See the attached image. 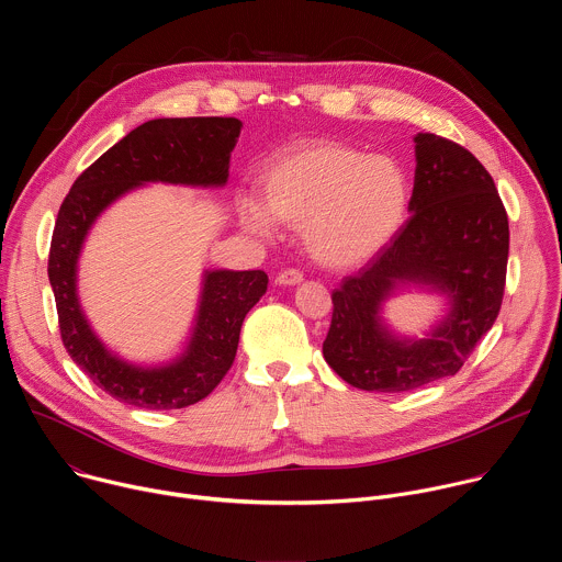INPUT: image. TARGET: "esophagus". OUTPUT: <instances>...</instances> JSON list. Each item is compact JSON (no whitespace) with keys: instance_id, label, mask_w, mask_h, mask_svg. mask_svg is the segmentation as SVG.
<instances>
[{"instance_id":"1","label":"esophagus","mask_w":562,"mask_h":562,"mask_svg":"<svg viewBox=\"0 0 562 562\" xmlns=\"http://www.w3.org/2000/svg\"><path fill=\"white\" fill-rule=\"evenodd\" d=\"M300 282H302V273L297 269H286L276 276V284H282V286H293Z\"/></svg>"}]
</instances>
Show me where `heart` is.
<instances>
[{
    "label": "heart",
    "instance_id": "b5f03b06",
    "mask_svg": "<svg viewBox=\"0 0 562 562\" xmlns=\"http://www.w3.org/2000/svg\"><path fill=\"white\" fill-rule=\"evenodd\" d=\"M265 204L239 200V220L258 235L273 217L304 228L311 256L331 269L371 260L405 220L407 178L391 157L364 155L338 142H306L265 171Z\"/></svg>",
    "mask_w": 562,
    "mask_h": 562
}]
</instances>
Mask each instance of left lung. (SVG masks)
<instances>
[{"mask_svg": "<svg viewBox=\"0 0 562 562\" xmlns=\"http://www.w3.org/2000/svg\"><path fill=\"white\" fill-rule=\"evenodd\" d=\"M412 217L391 243L331 293L323 353L349 384L403 393L456 375L496 323L507 278L509 220L487 169L460 144L418 133ZM400 283L450 297V313L423 341L397 339L381 302Z\"/></svg>", "mask_w": 562, "mask_h": 562, "instance_id": "left-lung-1", "label": "left lung"}]
</instances>
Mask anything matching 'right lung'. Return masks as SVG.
Here are the masks:
<instances>
[{
  "label": "right lung",
  "mask_w": 562,
  "mask_h": 562,
  "mask_svg": "<svg viewBox=\"0 0 562 562\" xmlns=\"http://www.w3.org/2000/svg\"><path fill=\"white\" fill-rule=\"evenodd\" d=\"M243 122L235 117H162L133 128L75 180L50 239L48 280L68 356L102 391L142 409H182L200 403L235 360L245 315L267 293L265 271H206L187 351L167 367H135L93 334L77 300V258L98 215L124 193L167 182L224 187Z\"/></svg>",
  "instance_id": "add662e5"
}]
</instances>
